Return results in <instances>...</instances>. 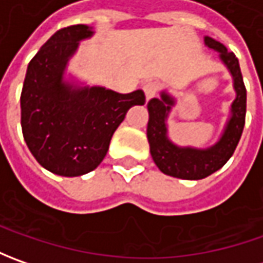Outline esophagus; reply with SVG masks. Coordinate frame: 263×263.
Masks as SVG:
<instances>
[{
	"label": "esophagus",
	"instance_id": "esophagus-1",
	"mask_svg": "<svg viewBox=\"0 0 263 263\" xmlns=\"http://www.w3.org/2000/svg\"><path fill=\"white\" fill-rule=\"evenodd\" d=\"M158 90H159V85L155 83V82H146V83H143V92L146 95V99L154 98V96L157 95Z\"/></svg>",
	"mask_w": 263,
	"mask_h": 263
}]
</instances>
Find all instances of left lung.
<instances>
[{"label": "left lung", "instance_id": "left-lung-1", "mask_svg": "<svg viewBox=\"0 0 263 263\" xmlns=\"http://www.w3.org/2000/svg\"><path fill=\"white\" fill-rule=\"evenodd\" d=\"M205 44L211 49L219 52L222 63L233 74L234 89L237 93L231 105V118L217 145L208 149L178 147L173 145L167 137L165 118L174 101L171 96L162 92L161 98H152L147 102L149 121L146 135L152 159L164 174L183 180H200L224 167L237 147L246 120V86L243 83L237 57L233 52H228L221 42L209 36L205 37Z\"/></svg>", "mask_w": 263, "mask_h": 263}]
</instances>
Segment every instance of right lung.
Here are the masks:
<instances>
[{
  "instance_id": "add662e5",
  "label": "right lung",
  "mask_w": 263,
  "mask_h": 263,
  "mask_svg": "<svg viewBox=\"0 0 263 263\" xmlns=\"http://www.w3.org/2000/svg\"><path fill=\"white\" fill-rule=\"evenodd\" d=\"M92 33L86 25L55 32L30 60L20 96L26 145L42 167L58 176L93 171L127 111L146 101L143 90L124 95L105 87L74 89L63 82L79 41Z\"/></svg>"
}]
</instances>
